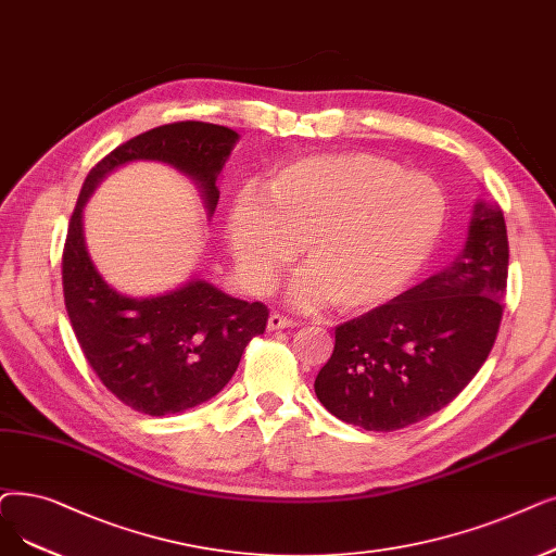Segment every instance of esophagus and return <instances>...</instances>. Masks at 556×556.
Returning <instances> with one entry per match:
<instances>
[{
	"label": "esophagus",
	"instance_id": "1",
	"mask_svg": "<svg viewBox=\"0 0 556 556\" xmlns=\"http://www.w3.org/2000/svg\"><path fill=\"white\" fill-rule=\"evenodd\" d=\"M286 327H293V320H288L286 316H281V313H270V318H268V329L270 331H279V329H286Z\"/></svg>",
	"mask_w": 556,
	"mask_h": 556
}]
</instances>
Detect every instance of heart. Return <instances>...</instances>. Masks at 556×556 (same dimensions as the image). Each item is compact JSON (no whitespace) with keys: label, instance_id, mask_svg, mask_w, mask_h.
<instances>
[{"label":"heart","instance_id":"1","mask_svg":"<svg viewBox=\"0 0 556 556\" xmlns=\"http://www.w3.org/2000/svg\"><path fill=\"white\" fill-rule=\"evenodd\" d=\"M447 223L443 188L372 154H327L288 163L233 198L225 238L254 291L291 263L302 243L306 268L288 300L316 308L333 300L368 311L397 298L437 250Z\"/></svg>","mask_w":556,"mask_h":556}]
</instances>
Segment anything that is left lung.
Segmentation results:
<instances>
[{
    "instance_id": "left-lung-1",
    "label": "left lung",
    "mask_w": 556,
    "mask_h": 556,
    "mask_svg": "<svg viewBox=\"0 0 556 556\" xmlns=\"http://www.w3.org/2000/svg\"><path fill=\"white\" fill-rule=\"evenodd\" d=\"M509 240L502 208L477 200L464 250L393 302L336 327L316 377L331 416L395 431L441 412L484 366L502 320Z\"/></svg>"
}]
</instances>
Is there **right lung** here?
<instances>
[{
    "label": "right lung",
    "mask_w": 556,
    "mask_h": 556,
    "mask_svg": "<svg viewBox=\"0 0 556 556\" xmlns=\"http://www.w3.org/2000/svg\"><path fill=\"white\" fill-rule=\"evenodd\" d=\"M238 138L208 123L163 125L119 144L81 186L63 248L65 308L90 368L134 412L173 416L218 395L248 343L265 331L268 306L231 298L198 277L159 295L115 291L88 254L84 206L117 167L154 161L195 184L211 220L220 200L215 181Z\"/></svg>",
    "instance_id": "obj_1"
}]
</instances>
